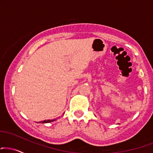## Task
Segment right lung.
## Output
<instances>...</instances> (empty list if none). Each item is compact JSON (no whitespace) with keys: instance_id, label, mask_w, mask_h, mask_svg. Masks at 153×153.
<instances>
[{"instance_id":"add662e5","label":"right lung","mask_w":153,"mask_h":153,"mask_svg":"<svg viewBox=\"0 0 153 153\" xmlns=\"http://www.w3.org/2000/svg\"><path fill=\"white\" fill-rule=\"evenodd\" d=\"M54 120H43V121H42L41 122V123H51V122H53V121H54Z\"/></svg>"}]
</instances>
